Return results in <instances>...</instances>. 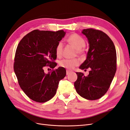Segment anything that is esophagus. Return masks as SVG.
I'll return each mask as SVG.
<instances>
[{
    "instance_id": "34e87169",
    "label": "esophagus",
    "mask_w": 130,
    "mask_h": 130,
    "mask_svg": "<svg viewBox=\"0 0 130 130\" xmlns=\"http://www.w3.org/2000/svg\"><path fill=\"white\" fill-rule=\"evenodd\" d=\"M71 73V71H69V70H67L66 71V74L67 75L70 74Z\"/></svg>"
}]
</instances>
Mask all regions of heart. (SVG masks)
I'll list each match as a JSON object with an SVG mask.
<instances>
[{"mask_svg": "<svg viewBox=\"0 0 130 130\" xmlns=\"http://www.w3.org/2000/svg\"><path fill=\"white\" fill-rule=\"evenodd\" d=\"M69 44L76 49V52L79 55H84L85 54V46L86 41L84 38L78 34H72L70 35L67 39ZM64 45L61 42H59L55 48L56 55L58 57H60L62 55ZM80 64V61L77 59H64L59 62V65L68 70H72Z\"/></svg>", "mask_w": 130, "mask_h": 130, "instance_id": "obj_1", "label": "heart"}]
</instances>
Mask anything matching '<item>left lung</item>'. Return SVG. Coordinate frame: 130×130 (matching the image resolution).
I'll use <instances>...</instances> for the list:
<instances>
[{"label": "left lung", "instance_id": "left-lung-1", "mask_svg": "<svg viewBox=\"0 0 130 130\" xmlns=\"http://www.w3.org/2000/svg\"><path fill=\"white\" fill-rule=\"evenodd\" d=\"M89 49L87 58L80 66L90 68L89 74L76 72L74 87L78 94L87 100H98L107 92L117 69L116 51L112 41L105 32L93 28L84 29Z\"/></svg>", "mask_w": 130, "mask_h": 130}]
</instances>
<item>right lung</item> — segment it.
Returning a JSON list of instances; mask_svg holds the SVG:
<instances>
[{
    "instance_id": "obj_1",
    "label": "right lung",
    "mask_w": 130,
    "mask_h": 130,
    "mask_svg": "<svg viewBox=\"0 0 130 130\" xmlns=\"http://www.w3.org/2000/svg\"><path fill=\"white\" fill-rule=\"evenodd\" d=\"M65 32L34 30L24 36L17 46L14 71L18 83L27 96L37 102L44 103L56 93L59 81L66 75L62 67L45 74V67L57 66L55 48Z\"/></svg>"
}]
</instances>
